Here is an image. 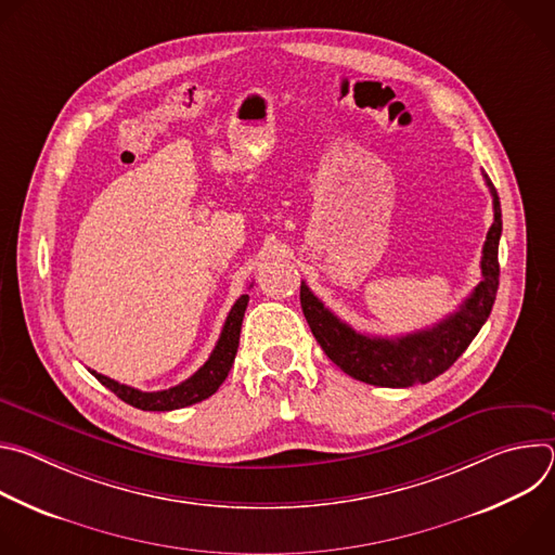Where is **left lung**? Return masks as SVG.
Returning <instances> with one entry per match:
<instances>
[{
	"label": "left lung",
	"mask_w": 555,
	"mask_h": 555,
	"mask_svg": "<svg viewBox=\"0 0 555 555\" xmlns=\"http://www.w3.org/2000/svg\"><path fill=\"white\" fill-rule=\"evenodd\" d=\"M483 178L492 193L494 223L488 230L483 246L481 283L472 289L454 313L446 315L435 327L400 338L366 336L343 323L323 300H319V296H313V292L300 283V307L313 338L347 375L388 388L426 384L448 371L486 325L499 289V242L503 219L499 193L486 173Z\"/></svg>",
	"instance_id": "1"
}]
</instances>
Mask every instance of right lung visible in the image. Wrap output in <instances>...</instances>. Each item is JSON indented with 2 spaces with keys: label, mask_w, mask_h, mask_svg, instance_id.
Wrapping results in <instances>:
<instances>
[{
  "label": "right lung",
  "mask_w": 555,
  "mask_h": 555,
  "mask_svg": "<svg viewBox=\"0 0 555 555\" xmlns=\"http://www.w3.org/2000/svg\"><path fill=\"white\" fill-rule=\"evenodd\" d=\"M248 300H250L248 294L236 298V302L232 305L228 319L223 323L221 336H219L210 358L204 362V366H199V371H195L189 379L180 382L178 386H171L167 390L144 392V390L131 388L127 384H118L116 379L101 375L92 369H90V373L103 386H107L112 392H116L122 402L131 404L133 409H140V411H176V409L197 404V402L210 398L212 392H217V388L223 384V379L230 373V366L236 356V347H240V334H242V323H244Z\"/></svg>",
  "instance_id": "1"
}]
</instances>
